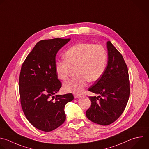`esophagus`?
I'll return each mask as SVG.
<instances>
[{
  "mask_svg": "<svg viewBox=\"0 0 149 149\" xmlns=\"http://www.w3.org/2000/svg\"><path fill=\"white\" fill-rule=\"evenodd\" d=\"M81 97V95H74V97L76 98V99H78V98H80Z\"/></svg>",
  "mask_w": 149,
  "mask_h": 149,
  "instance_id": "esophagus-1",
  "label": "esophagus"
}]
</instances>
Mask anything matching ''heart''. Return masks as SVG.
<instances>
[{
    "instance_id": "1",
    "label": "heart",
    "mask_w": 149,
    "mask_h": 149,
    "mask_svg": "<svg viewBox=\"0 0 149 149\" xmlns=\"http://www.w3.org/2000/svg\"><path fill=\"white\" fill-rule=\"evenodd\" d=\"M64 60L56 61L55 72L62 81L68 78L72 70L77 77L63 85L65 92L81 93L86 86L88 81L94 82L103 75L107 64L106 49L101 45L80 43L69 48L64 54Z\"/></svg>"
}]
</instances>
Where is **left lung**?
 Listing matches in <instances>:
<instances>
[{
    "instance_id": "obj_1",
    "label": "left lung",
    "mask_w": 149,
    "mask_h": 149,
    "mask_svg": "<svg viewBox=\"0 0 149 149\" xmlns=\"http://www.w3.org/2000/svg\"><path fill=\"white\" fill-rule=\"evenodd\" d=\"M108 60L102 77L88 89L97 96H89L90 108L86 112L91 121L104 126L116 120L127 104L130 86L127 65L122 54L111 41L107 42Z\"/></svg>"
}]
</instances>
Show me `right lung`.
<instances>
[{"instance_id": "obj_1", "label": "right lung", "mask_w": 149, "mask_h": 149, "mask_svg": "<svg viewBox=\"0 0 149 149\" xmlns=\"http://www.w3.org/2000/svg\"><path fill=\"white\" fill-rule=\"evenodd\" d=\"M70 38L38 42L23 63L19 77L20 102L30 123L44 132L52 131L66 119L64 108L72 93L57 95L61 84L55 72L56 57Z\"/></svg>"}]
</instances>
